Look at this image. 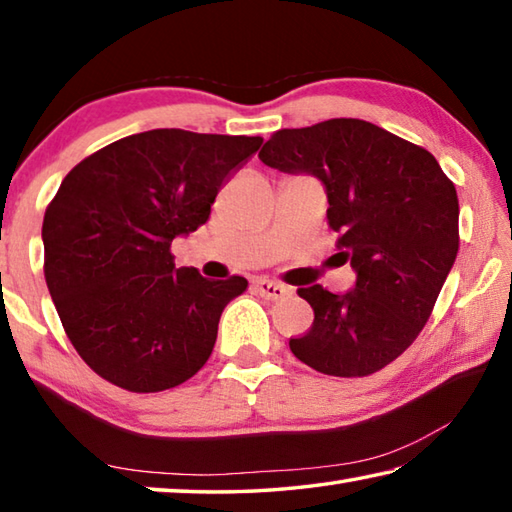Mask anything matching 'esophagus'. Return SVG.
I'll return each mask as SVG.
<instances>
[{
  "label": "esophagus",
  "mask_w": 512,
  "mask_h": 512,
  "mask_svg": "<svg viewBox=\"0 0 512 512\" xmlns=\"http://www.w3.org/2000/svg\"><path fill=\"white\" fill-rule=\"evenodd\" d=\"M255 289L259 296L266 300H280L291 293L289 287H284V284L273 282V280H255Z\"/></svg>",
  "instance_id": "esophagus-1"
}]
</instances>
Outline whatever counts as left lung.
Masks as SVG:
<instances>
[{
	"label": "left lung",
	"mask_w": 512,
	"mask_h": 512,
	"mask_svg": "<svg viewBox=\"0 0 512 512\" xmlns=\"http://www.w3.org/2000/svg\"><path fill=\"white\" fill-rule=\"evenodd\" d=\"M259 160L316 176L354 289H298L314 325L289 348L323 375L366 377L422 332L458 253V196L433 155L363 119H327L271 135Z\"/></svg>",
	"instance_id": "8db88e82"
}]
</instances>
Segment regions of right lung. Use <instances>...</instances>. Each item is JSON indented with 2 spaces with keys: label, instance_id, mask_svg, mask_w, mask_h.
<instances>
[{
  "label": "right lung",
  "instance_id": "obj_1",
  "mask_svg": "<svg viewBox=\"0 0 512 512\" xmlns=\"http://www.w3.org/2000/svg\"><path fill=\"white\" fill-rule=\"evenodd\" d=\"M262 137L180 128L128 135L67 173L42 221L45 280L81 359L131 393H158L210 359L246 277L176 266L171 241L210 219L221 185Z\"/></svg>",
  "mask_w": 512,
  "mask_h": 512
}]
</instances>
